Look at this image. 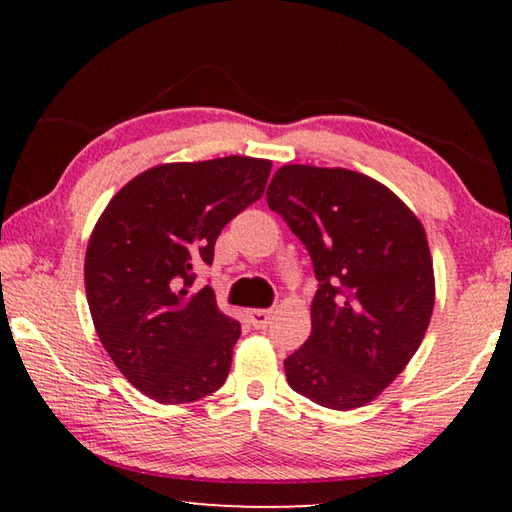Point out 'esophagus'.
<instances>
[{
	"label": "esophagus",
	"mask_w": 512,
	"mask_h": 512,
	"mask_svg": "<svg viewBox=\"0 0 512 512\" xmlns=\"http://www.w3.org/2000/svg\"><path fill=\"white\" fill-rule=\"evenodd\" d=\"M246 316H248V323L255 329H264V327H268V323H271L273 311L271 309H250Z\"/></svg>",
	"instance_id": "1"
}]
</instances>
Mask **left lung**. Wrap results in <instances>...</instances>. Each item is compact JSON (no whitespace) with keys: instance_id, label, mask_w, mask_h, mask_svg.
<instances>
[{"instance_id":"left-lung-1","label":"left lung","mask_w":512,"mask_h":512,"mask_svg":"<svg viewBox=\"0 0 512 512\" xmlns=\"http://www.w3.org/2000/svg\"><path fill=\"white\" fill-rule=\"evenodd\" d=\"M307 246L318 284L311 334L284 361L293 391L327 409L368 404L418 352L436 300L427 232L366 173L284 164L266 189Z\"/></svg>"}]
</instances>
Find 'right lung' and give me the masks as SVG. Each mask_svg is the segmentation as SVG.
Here are the masks:
<instances>
[{
	"instance_id": "add662e5",
	"label": "right lung",
	"mask_w": 512,
	"mask_h": 512,
	"mask_svg": "<svg viewBox=\"0 0 512 512\" xmlns=\"http://www.w3.org/2000/svg\"><path fill=\"white\" fill-rule=\"evenodd\" d=\"M273 162L228 155L142 171L110 198L85 250V293L103 348L137 391L160 404L214 393L230 372L241 325L210 287L189 296L196 264H212L225 223L262 198Z\"/></svg>"
}]
</instances>
